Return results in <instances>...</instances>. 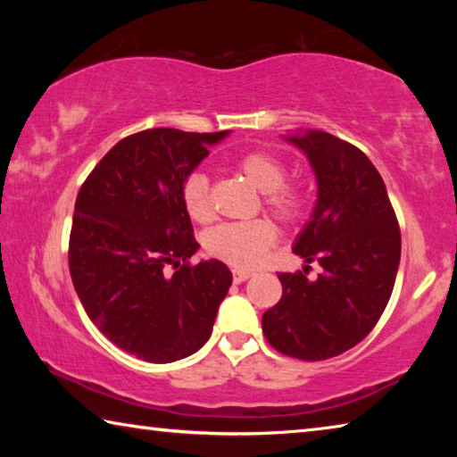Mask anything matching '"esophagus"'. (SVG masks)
Wrapping results in <instances>:
<instances>
[{
	"instance_id": "obj_1",
	"label": "esophagus",
	"mask_w": 457,
	"mask_h": 457,
	"mask_svg": "<svg viewBox=\"0 0 457 457\" xmlns=\"http://www.w3.org/2000/svg\"><path fill=\"white\" fill-rule=\"evenodd\" d=\"M247 278H252V272H244V270H234V282H245Z\"/></svg>"
}]
</instances>
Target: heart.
<instances>
[{
    "mask_svg": "<svg viewBox=\"0 0 457 457\" xmlns=\"http://www.w3.org/2000/svg\"><path fill=\"white\" fill-rule=\"evenodd\" d=\"M236 169L253 187L262 191L266 210L278 220L292 223L300 220L306 195L298 185L286 183V167L276 154L268 151H247L236 159ZM181 201L189 218L197 223L212 220L213 205L210 179L195 171L187 175L181 187ZM278 239V229L268 220L229 221L212 228L204 237L205 250L226 264L242 270L260 266L268 258Z\"/></svg>",
    "mask_w": 457,
    "mask_h": 457,
    "instance_id": "1",
    "label": "heart"
}]
</instances>
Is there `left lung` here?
Here are the masks:
<instances>
[{
  "mask_svg": "<svg viewBox=\"0 0 457 457\" xmlns=\"http://www.w3.org/2000/svg\"><path fill=\"white\" fill-rule=\"evenodd\" d=\"M308 157L319 195L292 252L322 272L278 274L282 298L262 316L282 354L324 361L365 338L389 303L401 258V231L383 177L357 146L324 130L286 135Z\"/></svg>",
  "mask_w": 457,
  "mask_h": 457,
  "instance_id": "1",
  "label": "left lung"
}]
</instances>
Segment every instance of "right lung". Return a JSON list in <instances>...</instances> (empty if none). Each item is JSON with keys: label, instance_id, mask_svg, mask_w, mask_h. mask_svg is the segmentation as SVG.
<instances>
[{"label": "right lung", "instance_id": "right-lung-1", "mask_svg": "<svg viewBox=\"0 0 457 457\" xmlns=\"http://www.w3.org/2000/svg\"><path fill=\"white\" fill-rule=\"evenodd\" d=\"M228 135L141 130L100 159L76 197L68 250L76 294L100 332L137 359L179 361L212 337L231 272L220 260L189 264L199 244L181 187Z\"/></svg>", "mask_w": 457, "mask_h": 457}]
</instances>
